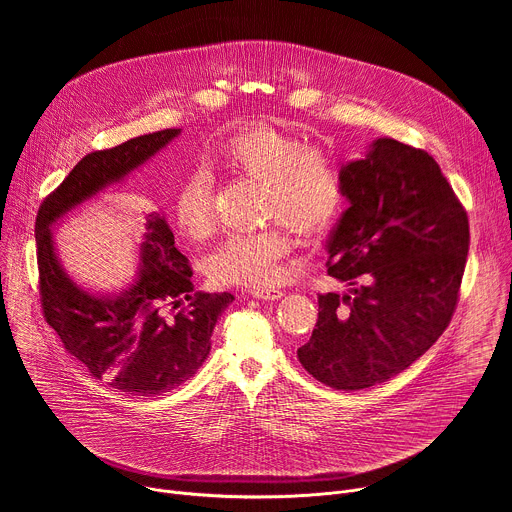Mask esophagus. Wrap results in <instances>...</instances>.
<instances>
[{"instance_id":"esophagus-1","label":"esophagus","mask_w":512,"mask_h":512,"mask_svg":"<svg viewBox=\"0 0 512 512\" xmlns=\"http://www.w3.org/2000/svg\"><path fill=\"white\" fill-rule=\"evenodd\" d=\"M251 296L255 300H271L273 302V300H279L283 296V291L275 289V287L273 289L271 287L269 289H251Z\"/></svg>"}]
</instances>
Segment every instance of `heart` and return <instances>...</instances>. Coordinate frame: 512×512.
Listing matches in <instances>:
<instances>
[{
  "mask_svg": "<svg viewBox=\"0 0 512 512\" xmlns=\"http://www.w3.org/2000/svg\"><path fill=\"white\" fill-rule=\"evenodd\" d=\"M223 172L263 184L267 218L285 221L302 235L326 231L342 210L344 186L334 160L304 141L269 125H255L227 139L212 156ZM178 227L194 241L214 231L212 180L196 172L174 196ZM291 251L289 235L279 229L229 235L206 259V273L221 285L267 287L277 281L281 259Z\"/></svg>",
  "mask_w": 512,
  "mask_h": 512,
  "instance_id": "b5f03b06",
  "label": "heart"
}]
</instances>
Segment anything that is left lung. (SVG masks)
Instances as JSON below:
<instances>
[{
  "mask_svg": "<svg viewBox=\"0 0 512 512\" xmlns=\"http://www.w3.org/2000/svg\"><path fill=\"white\" fill-rule=\"evenodd\" d=\"M348 208L326 239L328 275L302 367L338 391L385 383L448 328L458 302L468 216L437 162L391 137L340 168Z\"/></svg>",
  "mask_w": 512,
  "mask_h": 512,
  "instance_id": "1",
  "label": "left lung"
}]
</instances>
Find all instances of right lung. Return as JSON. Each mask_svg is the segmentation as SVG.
I'll return each mask as SVG.
<instances>
[{
  "mask_svg": "<svg viewBox=\"0 0 512 512\" xmlns=\"http://www.w3.org/2000/svg\"><path fill=\"white\" fill-rule=\"evenodd\" d=\"M178 135L180 129H164L85 156L36 216L46 322L91 377L139 397L168 393L196 375L210 352L214 324L235 296L194 291L188 261L174 247L160 212L145 214L135 275L119 289H91L72 277L56 251L54 231L70 212L125 182Z\"/></svg>",
  "mask_w": 512,
  "mask_h": 512,
  "instance_id": "1",
  "label": "right lung"
}]
</instances>
